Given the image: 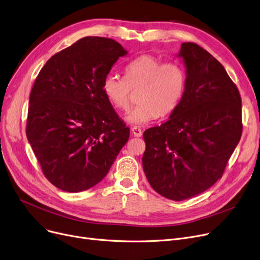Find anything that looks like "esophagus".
<instances>
[{
    "instance_id": "obj_1",
    "label": "esophagus",
    "mask_w": 260,
    "mask_h": 260,
    "mask_svg": "<svg viewBox=\"0 0 260 260\" xmlns=\"http://www.w3.org/2000/svg\"><path fill=\"white\" fill-rule=\"evenodd\" d=\"M132 134L134 135L135 137H141L142 136V131L137 126H134L132 128Z\"/></svg>"
}]
</instances>
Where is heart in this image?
<instances>
[{
    "instance_id": "b5f03b06",
    "label": "heart",
    "mask_w": 260,
    "mask_h": 260,
    "mask_svg": "<svg viewBox=\"0 0 260 260\" xmlns=\"http://www.w3.org/2000/svg\"><path fill=\"white\" fill-rule=\"evenodd\" d=\"M124 73V78L109 73L104 78L103 92L112 106L123 111L129 105L131 89L141 88L139 105L125 116L132 125L141 126L171 114L183 98L186 73L176 61L161 62L153 55H140L126 64Z\"/></svg>"
}]
</instances>
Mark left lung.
Wrapping results in <instances>:
<instances>
[{
  "instance_id": "1",
  "label": "left lung",
  "mask_w": 260,
  "mask_h": 260,
  "mask_svg": "<svg viewBox=\"0 0 260 260\" xmlns=\"http://www.w3.org/2000/svg\"><path fill=\"white\" fill-rule=\"evenodd\" d=\"M186 69L182 100L160 126L143 133V171L173 201L193 198L222 177L242 133L241 98L224 67L193 42L177 54Z\"/></svg>"
}]
</instances>
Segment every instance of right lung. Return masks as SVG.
<instances>
[{"instance_id":"obj_1","label":"right lung","mask_w":260,"mask_h":260,"mask_svg":"<svg viewBox=\"0 0 260 260\" xmlns=\"http://www.w3.org/2000/svg\"><path fill=\"white\" fill-rule=\"evenodd\" d=\"M127 51L85 37L43 66L29 96L26 137L43 174L67 192L95 186L129 138L103 92L104 78Z\"/></svg>"}]
</instances>
